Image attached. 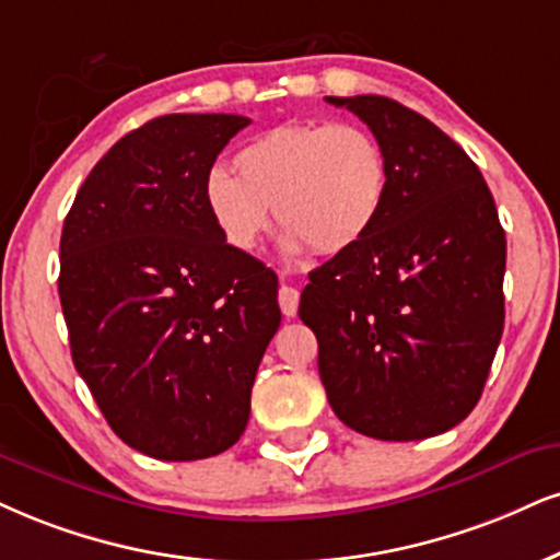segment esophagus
Segmentation results:
<instances>
[{
    "mask_svg": "<svg viewBox=\"0 0 560 560\" xmlns=\"http://www.w3.org/2000/svg\"><path fill=\"white\" fill-rule=\"evenodd\" d=\"M278 301H280V312H282V316H295V312H299L301 293L295 291L293 285H280Z\"/></svg>",
    "mask_w": 560,
    "mask_h": 560,
    "instance_id": "esophagus-1",
    "label": "esophagus"
}]
</instances>
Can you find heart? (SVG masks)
Wrapping results in <instances>:
<instances>
[{"instance_id":"b5f03b06","label":"heart","mask_w":560,"mask_h":560,"mask_svg":"<svg viewBox=\"0 0 560 560\" xmlns=\"http://www.w3.org/2000/svg\"><path fill=\"white\" fill-rule=\"evenodd\" d=\"M231 176L212 168L205 205L236 252H254L269 207L285 248L337 254L369 236L389 191V158L374 132L350 121H291L241 144Z\"/></svg>"}]
</instances>
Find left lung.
<instances>
[{
    "mask_svg": "<svg viewBox=\"0 0 560 560\" xmlns=\"http://www.w3.org/2000/svg\"><path fill=\"white\" fill-rule=\"evenodd\" d=\"M327 103L384 144L389 191L369 236L308 272L299 316L345 425L439 436L478 405L501 342L506 233L480 168L436 124L384 95Z\"/></svg>",
    "mask_w": 560,
    "mask_h": 560,
    "instance_id": "obj_1",
    "label": "left lung"
}]
</instances>
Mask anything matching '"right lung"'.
Masks as SVG:
<instances>
[{"mask_svg":"<svg viewBox=\"0 0 560 560\" xmlns=\"http://www.w3.org/2000/svg\"><path fill=\"white\" fill-rule=\"evenodd\" d=\"M236 114H168L95 163L61 228L59 301L78 374L124 444L215 457L244 433L280 327L278 275L225 244L205 178Z\"/></svg>","mask_w":560,"mask_h":560,"instance_id":"1","label":"right lung"}]
</instances>
